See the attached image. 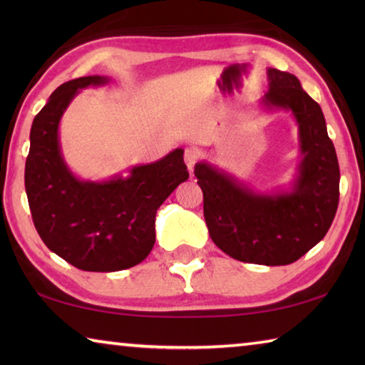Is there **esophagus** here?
<instances>
[{
    "label": "esophagus",
    "mask_w": 365,
    "mask_h": 365,
    "mask_svg": "<svg viewBox=\"0 0 365 365\" xmlns=\"http://www.w3.org/2000/svg\"><path fill=\"white\" fill-rule=\"evenodd\" d=\"M197 158H200V153H197L195 148H188V150H185L183 159H185V164H187V168H188L190 172H193L195 164L197 163Z\"/></svg>",
    "instance_id": "1"
}]
</instances>
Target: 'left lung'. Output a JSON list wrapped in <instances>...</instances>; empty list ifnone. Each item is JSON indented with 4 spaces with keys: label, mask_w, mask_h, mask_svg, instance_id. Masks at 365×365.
Wrapping results in <instances>:
<instances>
[{
    "label": "left lung",
    "mask_w": 365,
    "mask_h": 365,
    "mask_svg": "<svg viewBox=\"0 0 365 365\" xmlns=\"http://www.w3.org/2000/svg\"><path fill=\"white\" fill-rule=\"evenodd\" d=\"M265 109L292 110L299 128L302 160L292 191L256 193L207 163L195 165L205 197L209 235L233 259L261 265L298 261L322 240L335 219L339 165L319 104L293 73L267 69Z\"/></svg>",
    "instance_id": "1"
}]
</instances>
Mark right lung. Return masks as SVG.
I'll return each instance as SVG.
<instances>
[{"instance_id": "1", "label": "right lung", "mask_w": 365, "mask_h": 365, "mask_svg": "<svg viewBox=\"0 0 365 365\" xmlns=\"http://www.w3.org/2000/svg\"><path fill=\"white\" fill-rule=\"evenodd\" d=\"M108 82L88 76L58 86L35 115L26 160V191L40 238L73 267L88 272L123 270L146 259L156 242V211L190 175L180 148L108 182L78 180L67 169L61 117L78 90Z\"/></svg>"}]
</instances>
